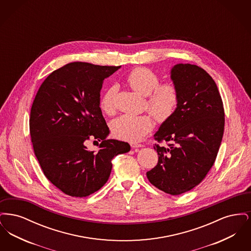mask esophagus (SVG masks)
<instances>
[{"mask_svg":"<svg viewBox=\"0 0 251 251\" xmlns=\"http://www.w3.org/2000/svg\"><path fill=\"white\" fill-rule=\"evenodd\" d=\"M131 148H133V149H138V148H143V145H141V144L138 143H131Z\"/></svg>","mask_w":251,"mask_h":251,"instance_id":"34e87169","label":"esophagus"}]
</instances>
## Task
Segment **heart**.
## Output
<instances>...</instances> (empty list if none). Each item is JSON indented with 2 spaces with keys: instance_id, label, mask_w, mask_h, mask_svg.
<instances>
[{
  "instance_id": "b5f03b06",
  "label": "heart",
  "mask_w": 251,
  "mask_h": 251,
  "mask_svg": "<svg viewBox=\"0 0 251 251\" xmlns=\"http://www.w3.org/2000/svg\"><path fill=\"white\" fill-rule=\"evenodd\" d=\"M127 83L136 93L147 97L145 108L157 121L165 122L174 115L179 101L178 90L174 84H159L157 74L147 68L132 70L127 76ZM117 90V86H111L101 97L100 108L107 115L116 112ZM153 126V120L148 115H122L111 122L113 133L130 142L141 140L152 131Z\"/></svg>"
}]
</instances>
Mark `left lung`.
I'll return each mask as SVG.
<instances>
[{"instance_id":"1","label":"left lung","mask_w":251,"mask_h":251,"mask_svg":"<svg viewBox=\"0 0 251 251\" xmlns=\"http://www.w3.org/2000/svg\"><path fill=\"white\" fill-rule=\"evenodd\" d=\"M179 101L174 115L154 134L158 163L147 177L158 189L177 196L190 191L215 163L221 145L225 114L213 78L191 64H177L170 72Z\"/></svg>"}]
</instances>
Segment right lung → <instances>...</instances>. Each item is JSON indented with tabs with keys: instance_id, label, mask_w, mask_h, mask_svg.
<instances>
[{
	"instance_id": "add662e5",
	"label": "right lung",
	"mask_w": 251,
	"mask_h": 251,
	"mask_svg": "<svg viewBox=\"0 0 251 251\" xmlns=\"http://www.w3.org/2000/svg\"><path fill=\"white\" fill-rule=\"evenodd\" d=\"M120 68L70 63L51 72L36 93L30 114L35 155L47 179L69 196L83 198L100 189L112 159L131 150L127 142L107 139L100 107L104 79ZM90 137L102 141L97 153L84 145Z\"/></svg>"
}]
</instances>
